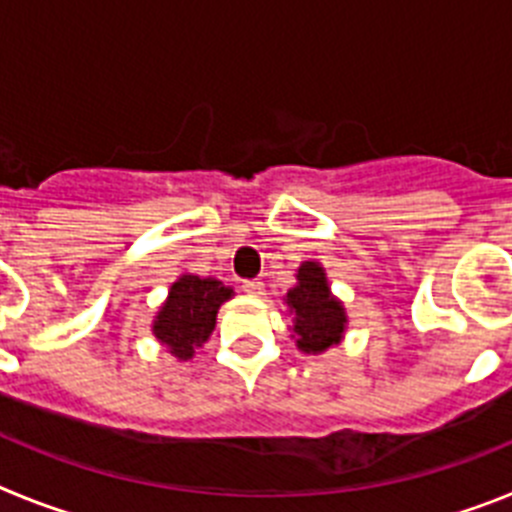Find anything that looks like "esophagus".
Masks as SVG:
<instances>
[{
	"mask_svg": "<svg viewBox=\"0 0 512 512\" xmlns=\"http://www.w3.org/2000/svg\"><path fill=\"white\" fill-rule=\"evenodd\" d=\"M243 292H246L248 297H261L264 295V282H259V279H246V282H243Z\"/></svg>",
	"mask_w": 512,
	"mask_h": 512,
	"instance_id": "obj_1",
	"label": "esophagus"
}]
</instances>
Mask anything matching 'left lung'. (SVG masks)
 <instances>
[{
    "instance_id": "obj_1",
    "label": "left lung",
    "mask_w": 512,
    "mask_h": 512,
    "mask_svg": "<svg viewBox=\"0 0 512 512\" xmlns=\"http://www.w3.org/2000/svg\"><path fill=\"white\" fill-rule=\"evenodd\" d=\"M289 312L295 315L297 348L305 354H320L333 343L341 341L346 312L343 305L330 295L323 266L305 261L297 269V284L287 292Z\"/></svg>"
}]
</instances>
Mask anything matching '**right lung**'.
I'll list each match as a JSON object with an SVG mask.
<instances>
[{
	"label": "right lung",
	"instance_id": "right-lung-1",
	"mask_svg": "<svg viewBox=\"0 0 512 512\" xmlns=\"http://www.w3.org/2000/svg\"><path fill=\"white\" fill-rule=\"evenodd\" d=\"M230 295L233 289L217 279L184 274L171 284L169 300L158 310L153 333L158 341L166 343L176 359H192L194 346H202L210 338L217 310L225 300H230Z\"/></svg>",
	"mask_w": 512,
	"mask_h": 512
}]
</instances>
